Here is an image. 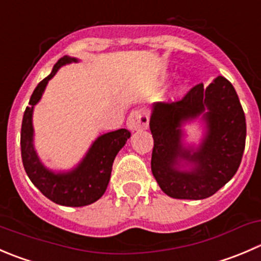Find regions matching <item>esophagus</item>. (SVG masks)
I'll return each instance as SVG.
<instances>
[{
	"instance_id": "1",
	"label": "esophagus",
	"mask_w": 261,
	"mask_h": 261,
	"mask_svg": "<svg viewBox=\"0 0 261 261\" xmlns=\"http://www.w3.org/2000/svg\"><path fill=\"white\" fill-rule=\"evenodd\" d=\"M149 125V118L145 111L143 110H134L133 112L128 115L127 118V127L131 131H138L144 130L148 127Z\"/></svg>"
}]
</instances>
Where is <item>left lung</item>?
I'll use <instances>...</instances> for the list:
<instances>
[{"label": "left lung", "mask_w": 261, "mask_h": 261, "mask_svg": "<svg viewBox=\"0 0 261 261\" xmlns=\"http://www.w3.org/2000/svg\"><path fill=\"white\" fill-rule=\"evenodd\" d=\"M206 108L208 112L203 113ZM203 115L207 134L194 151L181 144L185 120ZM154 139L151 172L164 194L200 200L216 194L239 169L246 141V118L233 85L218 76L211 85L192 87L177 102L154 105L150 117ZM181 160L194 164L179 169Z\"/></svg>", "instance_id": "8db88e82"}]
</instances>
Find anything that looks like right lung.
Instances as JSON below:
<instances>
[{
	"instance_id": "1",
	"label": "right lung",
	"mask_w": 261,
	"mask_h": 261,
	"mask_svg": "<svg viewBox=\"0 0 261 261\" xmlns=\"http://www.w3.org/2000/svg\"><path fill=\"white\" fill-rule=\"evenodd\" d=\"M70 62H76V58L67 56L60 58L53 66L52 72L34 89L30 97L29 107H27L22 117L20 145L25 172L33 185L45 198L60 205L85 206L97 201L106 192L111 178L113 161L131 134L126 128H120L99 136L93 143L82 163L67 173H55L40 163L33 146V108L39 102L48 80L55 76L62 65Z\"/></svg>"
}]
</instances>
